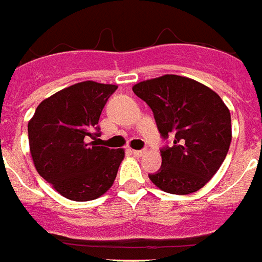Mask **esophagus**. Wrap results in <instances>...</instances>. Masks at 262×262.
<instances>
[{
	"label": "esophagus",
	"instance_id": "esophagus-1",
	"mask_svg": "<svg viewBox=\"0 0 262 262\" xmlns=\"http://www.w3.org/2000/svg\"><path fill=\"white\" fill-rule=\"evenodd\" d=\"M145 153H146V150H145V149H143V150H133V155H134V156H137V157L143 156Z\"/></svg>",
	"mask_w": 262,
	"mask_h": 262
}]
</instances>
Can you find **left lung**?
I'll return each mask as SVG.
<instances>
[{
  "instance_id": "obj_1",
  "label": "left lung",
  "mask_w": 262,
  "mask_h": 262,
  "mask_svg": "<svg viewBox=\"0 0 262 262\" xmlns=\"http://www.w3.org/2000/svg\"><path fill=\"white\" fill-rule=\"evenodd\" d=\"M134 94L152 109L159 133L174 138L161 147V167L149 178L172 194L203 188L225 160L232 141L231 113L218 94L176 74L141 81Z\"/></svg>"
}]
</instances>
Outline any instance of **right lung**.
Here are the masks:
<instances>
[{
  "label": "right lung",
  "instance_id": "add662e5",
  "mask_svg": "<svg viewBox=\"0 0 262 262\" xmlns=\"http://www.w3.org/2000/svg\"><path fill=\"white\" fill-rule=\"evenodd\" d=\"M113 84L82 81L41 102L27 125L35 170L56 192L74 202H88L115 182L123 149L99 146L98 121Z\"/></svg>",
  "mask_w": 262,
  "mask_h": 262
}]
</instances>
